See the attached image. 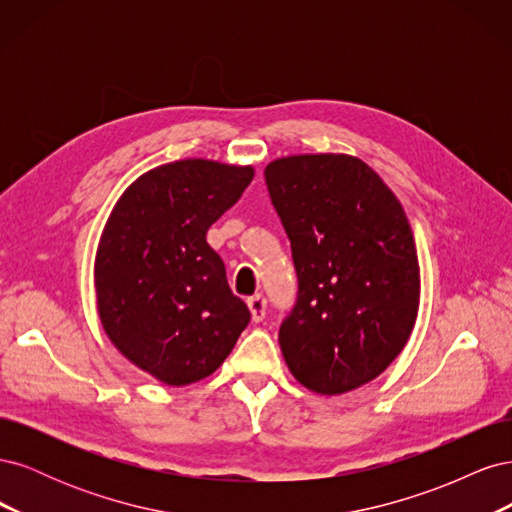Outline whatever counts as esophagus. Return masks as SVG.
Segmentation results:
<instances>
[{"label":"esophagus","mask_w":512,"mask_h":512,"mask_svg":"<svg viewBox=\"0 0 512 512\" xmlns=\"http://www.w3.org/2000/svg\"><path fill=\"white\" fill-rule=\"evenodd\" d=\"M247 305H250L254 322H260L262 318L267 316V299H265V294H262V292H258V294H254V297L247 299Z\"/></svg>","instance_id":"obj_1"}]
</instances>
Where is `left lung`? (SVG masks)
Listing matches in <instances>:
<instances>
[{"label": "left lung", "instance_id": "obj_1", "mask_svg": "<svg viewBox=\"0 0 512 512\" xmlns=\"http://www.w3.org/2000/svg\"><path fill=\"white\" fill-rule=\"evenodd\" d=\"M265 181L299 284L280 327L286 365L316 393L352 391L414 329L421 273L406 213L374 170L342 153L275 160Z\"/></svg>", "mask_w": 512, "mask_h": 512}]
</instances>
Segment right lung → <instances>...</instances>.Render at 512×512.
Instances as JSON below:
<instances>
[{
    "mask_svg": "<svg viewBox=\"0 0 512 512\" xmlns=\"http://www.w3.org/2000/svg\"><path fill=\"white\" fill-rule=\"evenodd\" d=\"M252 177L250 166L209 160L158 166L130 185L104 228L102 327L128 361L170 386L211 376L252 318L207 243Z\"/></svg>",
    "mask_w": 512,
    "mask_h": 512,
    "instance_id": "add662e5",
    "label": "right lung"
}]
</instances>
